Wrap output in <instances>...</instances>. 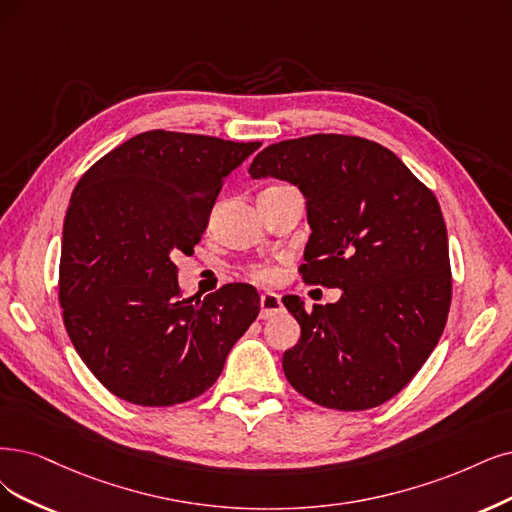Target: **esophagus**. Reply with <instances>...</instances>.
Returning <instances> with one entry per match:
<instances>
[{"label":"esophagus","instance_id":"esophagus-1","mask_svg":"<svg viewBox=\"0 0 512 512\" xmlns=\"http://www.w3.org/2000/svg\"><path fill=\"white\" fill-rule=\"evenodd\" d=\"M261 312H259V318L268 320V318H274L276 314L282 312V301H280V295L274 293V291H266L261 295Z\"/></svg>","mask_w":512,"mask_h":512}]
</instances>
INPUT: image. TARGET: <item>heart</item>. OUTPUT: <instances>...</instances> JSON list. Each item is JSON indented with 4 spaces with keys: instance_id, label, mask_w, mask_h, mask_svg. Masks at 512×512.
I'll list each match as a JSON object with an SVG mask.
<instances>
[{
    "instance_id": "heart-1",
    "label": "heart",
    "mask_w": 512,
    "mask_h": 512,
    "mask_svg": "<svg viewBox=\"0 0 512 512\" xmlns=\"http://www.w3.org/2000/svg\"><path fill=\"white\" fill-rule=\"evenodd\" d=\"M253 274H255L257 278H270V276H272V270H270V268H255Z\"/></svg>"
}]
</instances>
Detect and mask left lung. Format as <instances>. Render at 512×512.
Listing matches in <instances>:
<instances>
[{"mask_svg":"<svg viewBox=\"0 0 512 512\" xmlns=\"http://www.w3.org/2000/svg\"><path fill=\"white\" fill-rule=\"evenodd\" d=\"M251 179L287 181L306 198L308 285L342 289L335 304H282L301 337L282 356L291 386L342 411L386 403L439 344L451 304L447 227L430 189L390 149L312 135L268 145Z\"/></svg>","mask_w":512,"mask_h":512,"instance_id":"obj_1","label":"left lung"}]
</instances>
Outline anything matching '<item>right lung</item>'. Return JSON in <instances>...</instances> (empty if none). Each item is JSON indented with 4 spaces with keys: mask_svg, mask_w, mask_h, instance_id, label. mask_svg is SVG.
Instances as JSON below:
<instances>
[{
    "mask_svg": "<svg viewBox=\"0 0 512 512\" xmlns=\"http://www.w3.org/2000/svg\"><path fill=\"white\" fill-rule=\"evenodd\" d=\"M259 145L149 130L75 185L63 223V320L75 352L120 399H196L257 318L259 295L244 282L181 297L173 257L194 253L223 179Z\"/></svg>",
    "mask_w": 512,
    "mask_h": 512,
    "instance_id": "right-lung-1",
    "label": "right lung"
}]
</instances>
